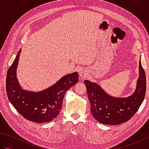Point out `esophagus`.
Returning a JSON list of instances; mask_svg holds the SVG:
<instances>
[{"label": "esophagus", "mask_w": 149, "mask_h": 149, "mask_svg": "<svg viewBox=\"0 0 149 149\" xmlns=\"http://www.w3.org/2000/svg\"><path fill=\"white\" fill-rule=\"evenodd\" d=\"M79 75H80V79L81 80L83 79L84 78L87 77V76H88L87 72L84 71V70H81V72L79 73Z\"/></svg>", "instance_id": "esophagus-1"}]
</instances>
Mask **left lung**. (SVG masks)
Segmentation results:
<instances>
[{
  "label": "left lung",
  "instance_id": "obj_1",
  "mask_svg": "<svg viewBox=\"0 0 149 149\" xmlns=\"http://www.w3.org/2000/svg\"><path fill=\"white\" fill-rule=\"evenodd\" d=\"M139 72L136 89L132 95L126 98L113 97L99 85L84 81L91 113L98 122L106 125H118L134 116L143 102L146 92V76L140 61Z\"/></svg>",
  "mask_w": 149,
  "mask_h": 149
}]
</instances>
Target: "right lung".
<instances>
[{
    "label": "right lung",
    "mask_w": 149,
    "mask_h": 149,
    "mask_svg": "<svg viewBox=\"0 0 149 149\" xmlns=\"http://www.w3.org/2000/svg\"><path fill=\"white\" fill-rule=\"evenodd\" d=\"M21 50L9 68L6 77V92L16 110L31 122L45 123L52 121L62 108L66 91L79 81L77 72L65 75L53 86L40 92L22 89L17 79V67Z\"/></svg>",
    "instance_id": "right-lung-1"
}]
</instances>
